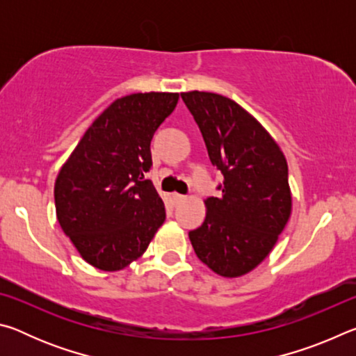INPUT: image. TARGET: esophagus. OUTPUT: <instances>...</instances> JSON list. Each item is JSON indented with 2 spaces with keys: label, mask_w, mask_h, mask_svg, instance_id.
<instances>
[{
  "label": "esophagus",
  "mask_w": 356,
  "mask_h": 356,
  "mask_svg": "<svg viewBox=\"0 0 356 356\" xmlns=\"http://www.w3.org/2000/svg\"><path fill=\"white\" fill-rule=\"evenodd\" d=\"M184 200H185L184 195H179V193H172V201H174V204L182 202Z\"/></svg>",
  "instance_id": "34e87169"
}]
</instances>
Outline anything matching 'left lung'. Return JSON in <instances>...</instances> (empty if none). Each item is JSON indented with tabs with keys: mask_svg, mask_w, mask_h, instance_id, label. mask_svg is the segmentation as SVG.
Here are the masks:
<instances>
[{
	"mask_svg": "<svg viewBox=\"0 0 356 356\" xmlns=\"http://www.w3.org/2000/svg\"><path fill=\"white\" fill-rule=\"evenodd\" d=\"M225 176L207 197L206 220L188 237L200 261L225 278L250 273L270 254L292 212L287 161L272 135L236 102L213 92H182Z\"/></svg>",
	"mask_w": 356,
	"mask_h": 356,
	"instance_id": "8db88e82",
	"label": "left lung"
}]
</instances>
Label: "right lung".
<instances>
[{
    "instance_id": "1",
    "label": "right lung",
    "mask_w": 356,
    "mask_h": 356,
    "mask_svg": "<svg viewBox=\"0 0 356 356\" xmlns=\"http://www.w3.org/2000/svg\"><path fill=\"white\" fill-rule=\"evenodd\" d=\"M177 100V92H138L114 100L58 174L59 226L95 268H125L144 254L163 225V201L144 172L152 166V136Z\"/></svg>"
}]
</instances>
